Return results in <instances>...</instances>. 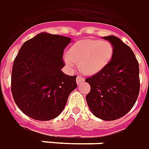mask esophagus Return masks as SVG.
<instances>
[{"mask_svg": "<svg viewBox=\"0 0 149 149\" xmlns=\"http://www.w3.org/2000/svg\"><path fill=\"white\" fill-rule=\"evenodd\" d=\"M85 81V79L83 78V76H81V75H78L76 79V83L78 85H80V84H82Z\"/></svg>", "mask_w": 149, "mask_h": 149, "instance_id": "esophagus-1", "label": "esophagus"}]
</instances>
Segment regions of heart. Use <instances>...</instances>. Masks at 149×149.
<instances>
[{"mask_svg":"<svg viewBox=\"0 0 149 149\" xmlns=\"http://www.w3.org/2000/svg\"><path fill=\"white\" fill-rule=\"evenodd\" d=\"M115 54V47L107 40L83 39L77 42L68 50L65 57L67 66L79 64L81 71L92 75L103 70L111 62Z\"/></svg>","mask_w":149,"mask_h":149,"instance_id":"1","label":"heart"}]
</instances>
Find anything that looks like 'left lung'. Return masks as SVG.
<instances>
[{
  "label": "left lung",
  "instance_id": "8db88e82",
  "mask_svg": "<svg viewBox=\"0 0 149 149\" xmlns=\"http://www.w3.org/2000/svg\"><path fill=\"white\" fill-rule=\"evenodd\" d=\"M115 47L111 62L85 81L91 85L86 96L95 116L111 121L125 116L132 108L140 92L139 63L129 46L116 36L103 37Z\"/></svg>",
  "mask_w": 149,
  "mask_h": 149
}]
</instances>
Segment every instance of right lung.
Returning <instances> with one entry per match:
<instances>
[{
	"instance_id": "add662e5",
	"label": "right lung",
	"mask_w": 149,
	"mask_h": 149,
	"mask_svg": "<svg viewBox=\"0 0 149 149\" xmlns=\"http://www.w3.org/2000/svg\"><path fill=\"white\" fill-rule=\"evenodd\" d=\"M71 38L40 33L24 43L16 57L11 91L16 104L33 120L58 116L70 94L77 87L76 76L62 71L63 50Z\"/></svg>"
}]
</instances>
